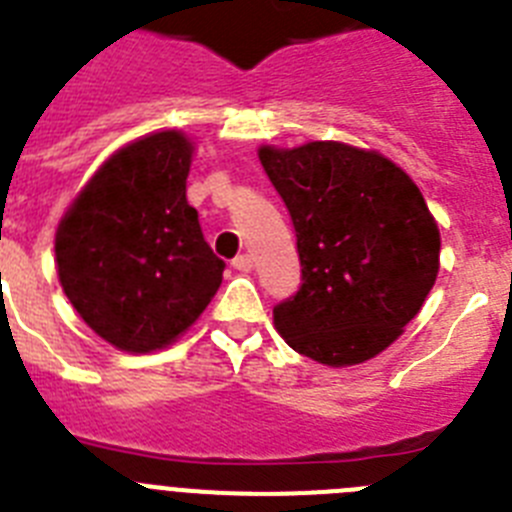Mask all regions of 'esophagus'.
I'll return each instance as SVG.
<instances>
[{
    "label": "esophagus",
    "instance_id": "esophagus-1",
    "mask_svg": "<svg viewBox=\"0 0 512 512\" xmlns=\"http://www.w3.org/2000/svg\"><path fill=\"white\" fill-rule=\"evenodd\" d=\"M233 269L235 271H251L253 269V259L248 253H241V256H235L233 259Z\"/></svg>",
    "mask_w": 512,
    "mask_h": 512
}]
</instances>
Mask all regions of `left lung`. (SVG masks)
<instances>
[{
    "instance_id": "8db88e82",
    "label": "left lung",
    "mask_w": 512,
    "mask_h": 512,
    "mask_svg": "<svg viewBox=\"0 0 512 512\" xmlns=\"http://www.w3.org/2000/svg\"><path fill=\"white\" fill-rule=\"evenodd\" d=\"M297 233L302 284L274 307L297 354L328 366L372 359L418 315L441 235L423 194L377 151L315 140L259 148Z\"/></svg>"
}]
</instances>
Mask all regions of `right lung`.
Listing matches in <instances>:
<instances>
[{
	"label": "right lung",
	"instance_id": "right-lung-1",
	"mask_svg": "<svg viewBox=\"0 0 512 512\" xmlns=\"http://www.w3.org/2000/svg\"><path fill=\"white\" fill-rule=\"evenodd\" d=\"M194 146L179 130L128 143L97 169L56 230L61 287L120 351L169 346L200 318L225 261L187 202Z\"/></svg>",
	"mask_w": 512,
	"mask_h": 512
}]
</instances>
